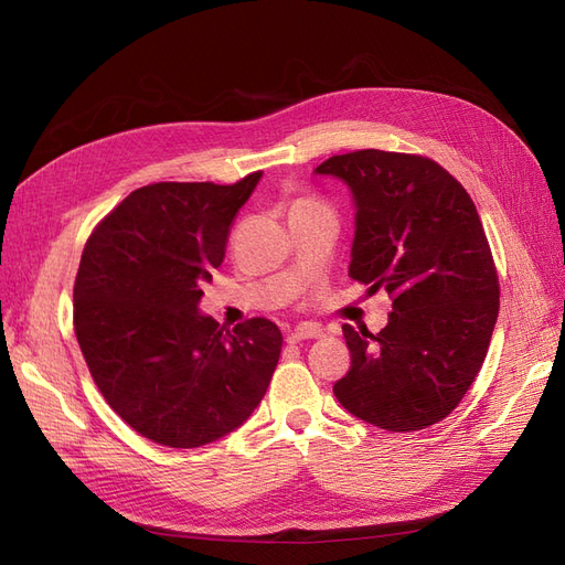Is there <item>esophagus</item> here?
I'll return each mask as SVG.
<instances>
[{
  "label": "esophagus",
  "mask_w": 565,
  "mask_h": 565,
  "mask_svg": "<svg viewBox=\"0 0 565 565\" xmlns=\"http://www.w3.org/2000/svg\"><path fill=\"white\" fill-rule=\"evenodd\" d=\"M322 337V328L316 322H301L297 328L287 334V344H299L303 339H320Z\"/></svg>",
  "instance_id": "esophagus-1"
}]
</instances>
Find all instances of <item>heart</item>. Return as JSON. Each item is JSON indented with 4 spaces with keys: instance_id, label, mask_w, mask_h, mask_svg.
<instances>
[{
    "instance_id": "1",
    "label": "heart",
    "mask_w": 565,
    "mask_h": 565,
    "mask_svg": "<svg viewBox=\"0 0 565 565\" xmlns=\"http://www.w3.org/2000/svg\"><path fill=\"white\" fill-rule=\"evenodd\" d=\"M301 204H311V200H299Z\"/></svg>"
}]
</instances>
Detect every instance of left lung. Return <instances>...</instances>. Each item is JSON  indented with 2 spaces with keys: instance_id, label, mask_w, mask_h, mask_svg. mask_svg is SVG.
<instances>
[{
  "instance_id": "obj_1",
  "label": "left lung",
  "mask_w": 565,
  "mask_h": 565,
  "mask_svg": "<svg viewBox=\"0 0 565 565\" xmlns=\"http://www.w3.org/2000/svg\"><path fill=\"white\" fill-rule=\"evenodd\" d=\"M355 202L349 276L393 299L386 328L344 324L351 370L334 396L386 431L446 419L481 370L500 311V282L476 204L438 162L355 150L316 167Z\"/></svg>"
}]
</instances>
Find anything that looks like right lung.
I'll return each instance as SVG.
<instances>
[{
  "label": "right lung",
  "mask_w": 565,
  "mask_h": 565,
  "mask_svg": "<svg viewBox=\"0 0 565 565\" xmlns=\"http://www.w3.org/2000/svg\"><path fill=\"white\" fill-rule=\"evenodd\" d=\"M259 179L136 188L84 245L73 292L82 355L115 413L160 446L200 448L235 431L278 365L276 322L226 330L198 309Z\"/></svg>",
  "instance_id": "add662e5"
}]
</instances>
